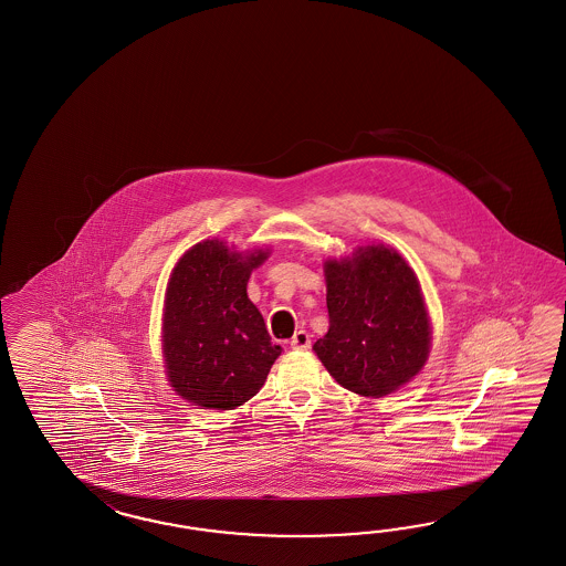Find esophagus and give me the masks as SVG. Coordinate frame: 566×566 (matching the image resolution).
Instances as JSON below:
<instances>
[{
  "instance_id": "obj_1",
  "label": "esophagus",
  "mask_w": 566,
  "mask_h": 566,
  "mask_svg": "<svg viewBox=\"0 0 566 566\" xmlns=\"http://www.w3.org/2000/svg\"><path fill=\"white\" fill-rule=\"evenodd\" d=\"M291 347L293 349H310V345H312V339H310V335H307L306 331H297L290 340Z\"/></svg>"
}]
</instances>
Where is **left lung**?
<instances>
[{"mask_svg": "<svg viewBox=\"0 0 566 566\" xmlns=\"http://www.w3.org/2000/svg\"><path fill=\"white\" fill-rule=\"evenodd\" d=\"M328 333L314 343L324 368L361 397H385L423 368L430 321L420 281L399 252L382 243L352 259L326 260Z\"/></svg>", "mask_w": 566, "mask_h": 566, "instance_id": "left-lung-1", "label": "left lung"}]
</instances>
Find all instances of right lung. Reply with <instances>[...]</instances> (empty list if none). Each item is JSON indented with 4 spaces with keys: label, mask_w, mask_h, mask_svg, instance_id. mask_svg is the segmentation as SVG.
Returning a JSON list of instances; mask_svg holds the SVG:
<instances>
[{
    "label": "right lung",
    "mask_w": 566,
    "mask_h": 566,
    "mask_svg": "<svg viewBox=\"0 0 566 566\" xmlns=\"http://www.w3.org/2000/svg\"><path fill=\"white\" fill-rule=\"evenodd\" d=\"M266 250L235 252L226 242L196 243L167 283L163 356L167 378L202 409H235L259 392L281 347L248 297V279Z\"/></svg>",
    "instance_id": "1"
}]
</instances>
